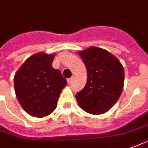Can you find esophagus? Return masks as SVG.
<instances>
[{
    "instance_id": "1",
    "label": "esophagus",
    "mask_w": 148,
    "mask_h": 148,
    "mask_svg": "<svg viewBox=\"0 0 148 148\" xmlns=\"http://www.w3.org/2000/svg\"><path fill=\"white\" fill-rule=\"evenodd\" d=\"M73 77H71V78L68 79V84H70L73 82Z\"/></svg>"
}]
</instances>
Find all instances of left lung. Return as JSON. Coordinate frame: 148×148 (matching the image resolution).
<instances>
[{
    "label": "left lung",
    "instance_id": "left-lung-1",
    "mask_svg": "<svg viewBox=\"0 0 148 148\" xmlns=\"http://www.w3.org/2000/svg\"><path fill=\"white\" fill-rule=\"evenodd\" d=\"M86 65L87 79L84 88L75 95L79 106L91 114L110 110L121 96L125 72L115 56L95 46L78 53Z\"/></svg>",
    "mask_w": 148,
    "mask_h": 148
}]
</instances>
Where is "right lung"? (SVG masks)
I'll return each instance as SVG.
<instances>
[{"instance_id": "add662e5", "label": "right lung", "mask_w": 148, "mask_h": 148, "mask_svg": "<svg viewBox=\"0 0 148 148\" xmlns=\"http://www.w3.org/2000/svg\"><path fill=\"white\" fill-rule=\"evenodd\" d=\"M54 54L38 53L25 61L14 76L16 95L31 116L43 117L53 113L67 81L52 67Z\"/></svg>"}]
</instances>
